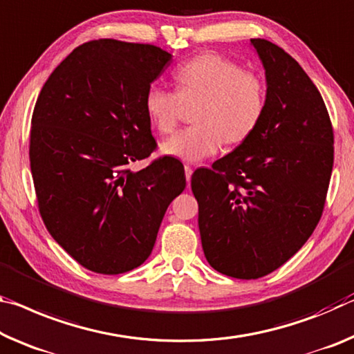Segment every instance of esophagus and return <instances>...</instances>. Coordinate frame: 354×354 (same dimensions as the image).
<instances>
[{
	"mask_svg": "<svg viewBox=\"0 0 354 354\" xmlns=\"http://www.w3.org/2000/svg\"><path fill=\"white\" fill-rule=\"evenodd\" d=\"M184 171H186V181L187 184L190 183V178H192V173H194V168L190 165H184Z\"/></svg>",
	"mask_w": 354,
	"mask_h": 354,
	"instance_id": "esophagus-1",
	"label": "esophagus"
}]
</instances>
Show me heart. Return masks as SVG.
I'll list each match as a JSON object with an SVG mask.
<instances>
[{
	"instance_id": "b5f03b06",
	"label": "heart",
	"mask_w": 354,
	"mask_h": 354,
	"mask_svg": "<svg viewBox=\"0 0 354 354\" xmlns=\"http://www.w3.org/2000/svg\"><path fill=\"white\" fill-rule=\"evenodd\" d=\"M176 91L153 85L145 111L157 132L171 133L184 105H197L195 126L162 143V153L187 162L216 154L225 142L239 145L254 136L265 116L266 83L254 71L217 53H200L175 71Z\"/></svg>"
}]
</instances>
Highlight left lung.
Instances as JSON below:
<instances>
[{"label": "left lung", "mask_w": 354, "mask_h": 354, "mask_svg": "<svg viewBox=\"0 0 354 354\" xmlns=\"http://www.w3.org/2000/svg\"><path fill=\"white\" fill-rule=\"evenodd\" d=\"M250 42L266 71L265 116L254 136L190 181L207 263L244 280L276 271L310 238L334 164L333 124L317 86L276 44Z\"/></svg>", "instance_id": "obj_1"}]
</instances>
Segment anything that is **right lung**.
Returning a JSON list of instances; mask_svg holds the SVG:
<instances>
[{
  "instance_id": "obj_1",
  "label": "right lung",
  "mask_w": 354,
  "mask_h": 354,
  "mask_svg": "<svg viewBox=\"0 0 354 354\" xmlns=\"http://www.w3.org/2000/svg\"><path fill=\"white\" fill-rule=\"evenodd\" d=\"M170 59L151 44L89 41L39 93L30 132L39 212L56 243L93 272L142 265L168 205L186 189L175 157L131 170L157 149L145 94Z\"/></svg>"
}]
</instances>
